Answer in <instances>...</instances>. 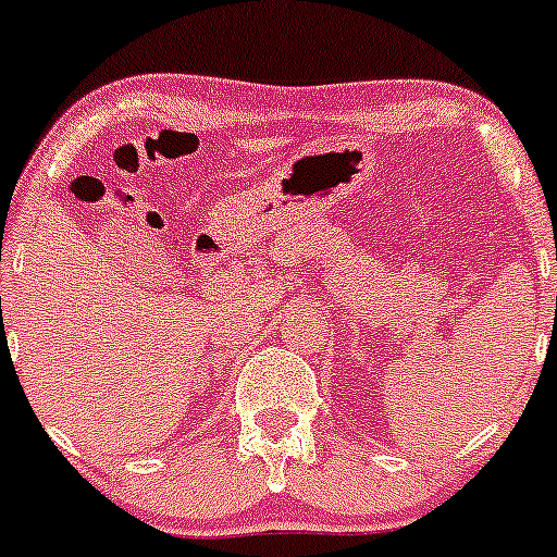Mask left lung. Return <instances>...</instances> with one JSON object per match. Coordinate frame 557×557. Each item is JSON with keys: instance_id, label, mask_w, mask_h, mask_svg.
Wrapping results in <instances>:
<instances>
[{"instance_id": "left-lung-1", "label": "left lung", "mask_w": 557, "mask_h": 557, "mask_svg": "<svg viewBox=\"0 0 557 557\" xmlns=\"http://www.w3.org/2000/svg\"><path fill=\"white\" fill-rule=\"evenodd\" d=\"M555 259H557V253H555Z\"/></svg>"}]
</instances>
